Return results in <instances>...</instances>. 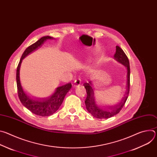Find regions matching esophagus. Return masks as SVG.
I'll list each match as a JSON object with an SVG mask.
<instances>
[{"label":"esophagus","mask_w":157,"mask_h":157,"mask_svg":"<svg viewBox=\"0 0 157 157\" xmlns=\"http://www.w3.org/2000/svg\"><path fill=\"white\" fill-rule=\"evenodd\" d=\"M81 84V80L80 79H75V81H74L73 83V86H78Z\"/></svg>","instance_id":"1"}]
</instances>
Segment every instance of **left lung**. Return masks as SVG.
Instances as JSON below:
<instances>
[{
  "label": "left lung",
  "instance_id": "8db88e82",
  "mask_svg": "<svg viewBox=\"0 0 157 157\" xmlns=\"http://www.w3.org/2000/svg\"><path fill=\"white\" fill-rule=\"evenodd\" d=\"M114 58L119 63L124 65L127 70V92L125 96L122 99V101L117 105L113 107H107L104 109L99 107L96 105L94 100V89L92 87L91 81L88 83L86 82L83 85L86 88L87 92V98L85 100V104L87 110L93 117L97 119H108L117 114L121 109L123 108L125 103L128 98L130 90V64L128 59L124 53V52L119 46H116V52L114 55Z\"/></svg>",
  "mask_w": 157,
  "mask_h": 157
}]
</instances>
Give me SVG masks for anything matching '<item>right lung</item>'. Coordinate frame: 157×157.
Returning <instances> with one entry per match:
<instances>
[{
  "label": "right lung",
  "instance_id": "right-lung-1",
  "mask_svg": "<svg viewBox=\"0 0 157 157\" xmlns=\"http://www.w3.org/2000/svg\"><path fill=\"white\" fill-rule=\"evenodd\" d=\"M49 39H53V38L50 36H43L26 48L24 53L22 54L18 64L16 74L17 92L20 102L32 113L42 117L51 116L59 109L64 100V96L71 88V84L68 83L59 86L56 88L55 92L51 96L40 101H36L31 99L24 93L20 84L19 75L22 59L29 53L41 46L44 41Z\"/></svg>",
  "mask_w": 157,
  "mask_h": 157
}]
</instances>
